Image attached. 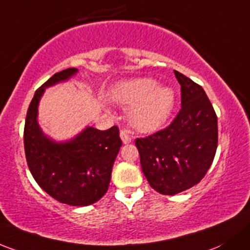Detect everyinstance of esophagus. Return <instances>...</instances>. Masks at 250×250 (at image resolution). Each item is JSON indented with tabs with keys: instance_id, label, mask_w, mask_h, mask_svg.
<instances>
[{
	"instance_id": "1",
	"label": "esophagus",
	"mask_w": 250,
	"mask_h": 250,
	"mask_svg": "<svg viewBox=\"0 0 250 250\" xmlns=\"http://www.w3.org/2000/svg\"><path fill=\"white\" fill-rule=\"evenodd\" d=\"M120 136H121V139H122V143L125 144H125L132 143V138H130V135L127 132H125V130H123V129L121 130Z\"/></svg>"
}]
</instances>
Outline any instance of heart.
Returning a JSON list of instances; mask_svg holds the SVG:
<instances>
[{"label": "heart", "instance_id": "1", "mask_svg": "<svg viewBox=\"0 0 250 250\" xmlns=\"http://www.w3.org/2000/svg\"><path fill=\"white\" fill-rule=\"evenodd\" d=\"M110 97L128 107V121L139 132L152 133L167 123L175 106V92L152 78H136L117 83Z\"/></svg>", "mask_w": 250, "mask_h": 250}]
</instances>
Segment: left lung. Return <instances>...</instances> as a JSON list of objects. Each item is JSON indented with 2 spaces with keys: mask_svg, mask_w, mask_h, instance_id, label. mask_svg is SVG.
<instances>
[{
  "mask_svg": "<svg viewBox=\"0 0 250 250\" xmlns=\"http://www.w3.org/2000/svg\"><path fill=\"white\" fill-rule=\"evenodd\" d=\"M182 107L165 129L136 139L141 169L149 186L175 195L198 185L213 162L218 144L217 115L204 88L175 70Z\"/></svg>",
  "mask_w": 250,
  "mask_h": 250,
  "instance_id": "left-lung-1",
  "label": "left lung"
}]
</instances>
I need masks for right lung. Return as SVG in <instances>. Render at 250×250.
I'll list each match as a JSON object with an SVG mask.
<instances>
[{
	"label": "right lung",
	"instance_id": "right-lung-1",
	"mask_svg": "<svg viewBox=\"0 0 250 250\" xmlns=\"http://www.w3.org/2000/svg\"><path fill=\"white\" fill-rule=\"evenodd\" d=\"M78 72L68 68L56 73L36 91L26 116L23 145L39 187L62 204L88 206L103 198L109 188L112 165L122 146L118 128L86 127L69 140L56 141L38 123L39 102L46 88L68 81Z\"/></svg>",
	"mask_w": 250,
	"mask_h": 250
}]
</instances>
